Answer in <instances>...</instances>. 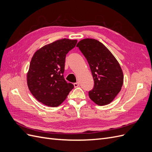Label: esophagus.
<instances>
[{
	"mask_svg": "<svg viewBox=\"0 0 152 152\" xmlns=\"http://www.w3.org/2000/svg\"><path fill=\"white\" fill-rule=\"evenodd\" d=\"M73 85H74V87H79V82H75V83H74L73 84Z\"/></svg>",
	"mask_w": 152,
	"mask_h": 152,
	"instance_id": "34e87169",
	"label": "esophagus"
}]
</instances>
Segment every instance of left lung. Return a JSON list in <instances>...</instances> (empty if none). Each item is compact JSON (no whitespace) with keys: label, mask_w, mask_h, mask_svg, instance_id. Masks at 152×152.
I'll use <instances>...</instances> for the list:
<instances>
[{"label":"left lung","mask_w":152,"mask_h":152,"mask_svg":"<svg viewBox=\"0 0 152 152\" xmlns=\"http://www.w3.org/2000/svg\"><path fill=\"white\" fill-rule=\"evenodd\" d=\"M77 47L88 62L94 81L93 89L89 92L90 99L99 106L110 103L123 85L124 75L120 64L98 40H81Z\"/></svg>","instance_id":"8db88e82"}]
</instances>
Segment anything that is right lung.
<instances>
[{"label": "right lung", "instance_id": "right-lung-1", "mask_svg": "<svg viewBox=\"0 0 152 152\" xmlns=\"http://www.w3.org/2000/svg\"><path fill=\"white\" fill-rule=\"evenodd\" d=\"M77 42V40H58L34 53L27 73V85L39 102L50 107H58L74 87L65 80L63 73L66 54Z\"/></svg>", "mask_w": 152, "mask_h": 152}]
</instances>
